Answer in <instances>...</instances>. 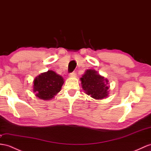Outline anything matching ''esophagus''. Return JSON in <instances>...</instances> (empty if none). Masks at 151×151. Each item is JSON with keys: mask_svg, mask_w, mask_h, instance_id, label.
<instances>
[{"mask_svg": "<svg viewBox=\"0 0 151 151\" xmlns=\"http://www.w3.org/2000/svg\"><path fill=\"white\" fill-rule=\"evenodd\" d=\"M76 76V73L75 71L72 72L70 73V74H69V76L70 77H75Z\"/></svg>", "mask_w": 151, "mask_h": 151, "instance_id": "obj_1", "label": "esophagus"}]
</instances>
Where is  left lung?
Listing matches in <instances>:
<instances>
[{
  "mask_svg": "<svg viewBox=\"0 0 151 151\" xmlns=\"http://www.w3.org/2000/svg\"><path fill=\"white\" fill-rule=\"evenodd\" d=\"M80 80L85 92L92 98L101 99L109 94V80L95 70L87 69Z\"/></svg>",
  "mask_w": 151,
  "mask_h": 151,
  "instance_id": "8db88e82",
  "label": "left lung"
}]
</instances>
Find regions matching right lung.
I'll list each match as a JSON object with an SVG mask.
<instances>
[{
    "mask_svg": "<svg viewBox=\"0 0 151 151\" xmlns=\"http://www.w3.org/2000/svg\"><path fill=\"white\" fill-rule=\"evenodd\" d=\"M64 82L62 76L52 70L42 73L34 80L33 92L37 98L43 100L53 98Z\"/></svg>",
    "mask_w": 151,
    "mask_h": 151,
    "instance_id": "obj_1",
    "label": "right lung"
}]
</instances>
